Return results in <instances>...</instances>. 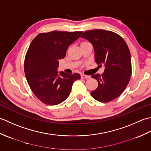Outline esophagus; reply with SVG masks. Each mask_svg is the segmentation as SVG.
Returning a JSON list of instances; mask_svg holds the SVG:
<instances>
[{
    "label": "esophagus",
    "instance_id": "1",
    "mask_svg": "<svg viewBox=\"0 0 151 151\" xmlns=\"http://www.w3.org/2000/svg\"><path fill=\"white\" fill-rule=\"evenodd\" d=\"M81 79H88V78H90V76H86V75H84V74H81Z\"/></svg>",
    "mask_w": 151,
    "mask_h": 151
}]
</instances>
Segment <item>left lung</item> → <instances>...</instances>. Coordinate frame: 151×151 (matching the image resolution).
I'll return each mask as SVG.
<instances>
[{
    "label": "left lung",
    "instance_id": "obj_1",
    "mask_svg": "<svg viewBox=\"0 0 151 151\" xmlns=\"http://www.w3.org/2000/svg\"><path fill=\"white\" fill-rule=\"evenodd\" d=\"M81 38L91 43L95 61L105 67L101 75L91 76L98 83L91 96L103 103L116 99L127 87L132 74L130 52L127 43L117 34L100 29L85 31Z\"/></svg>",
    "mask_w": 151,
    "mask_h": 151
}]
</instances>
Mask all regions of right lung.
Here are the masks:
<instances>
[{
    "instance_id": "right-lung-1",
    "label": "right lung",
    "mask_w": 151,
    "mask_h": 151,
    "mask_svg": "<svg viewBox=\"0 0 151 151\" xmlns=\"http://www.w3.org/2000/svg\"><path fill=\"white\" fill-rule=\"evenodd\" d=\"M82 31H52L37 35L30 44L24 59V73L33 93L47 105L62 103L69 96L79 73L58 72V60L65 57L68 47Z\"/></svg>"
}]
</instances>
